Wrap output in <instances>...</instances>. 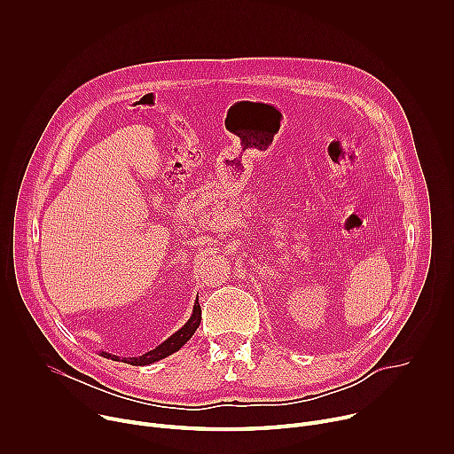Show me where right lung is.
Wrapping results in <instances>:
<instances>
[{"mask_svg":"<svg viewBox=\"0 0 454 454\" xmlns=\"http://www.w3.org/2000/svg\"><path fill=\"white\" fill-rule=\"evenodd\" d=\"M201 323V305H200V300L196 298V303H193V310H192V316L190 319L184 323V325L174 333L168 340H165L161 345H158L154 350L144 354V356H138V357H118V356H111L107 352H100L104 357H111L114 361H121V363H127V364H135V366H145V364H153L174 352H177L192 336L193 333L198 331Z\"/></svg>","mask_w":454,"mask_h":454,"instance_id":"obj_1","label":"right lung"}]
</instances>
